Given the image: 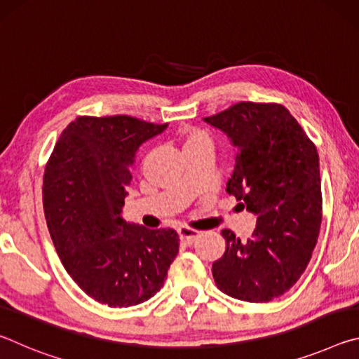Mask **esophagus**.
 <instances>
[{
  "label": "esophagus",
  "instance_id": "1",
  "mask_svg": "<svg viewBox=\"0 0 359 359\" xmlns=\"http://www.w3.org/2000/svg\"><path fill=\"white\" fill-rule=\"evenodd\" d=\"M179 234H180V239L185 242V244H191V242L196 239V238H199V231L198 229H191V228H188V226H180L179 228Z\"/></svg>",
  "mask_w": 359,
  "mask_h": 359
}]
</instances>
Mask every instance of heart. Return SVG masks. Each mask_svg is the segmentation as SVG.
<instances>
[{"mask_svg": "<svg viewBox=\"0 0 359 359\" xmlns=\"http://www.w3.org/2000/svg\"><path fill=\"white\" fill-rule=\"evenodd\" d=\"M203 141H210L208 133H204L201 130H191V131H188V135L185 137L184 147H187V145H191V144H196V142H203Z\"/></svg>", "mask_w": 359, "mask_h": 359, "instance_id": "1", "label": "heart"}]
</instances>
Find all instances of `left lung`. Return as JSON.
I'll use <instances>...</instances> for the list:
<instances>
[{"label": "left lung", "mask_w": 359, "mask_h": 359, "mask_svg": "<svg viewBox=\"0 0 359 359\" xmlns=\"http://www.w3.org/2000/svg\"><path fill=\"white\" fill-rule=\"evenodd\" d=\"M204 120L238 147L226 191L258 215L245 242L222 231L226 252L212 264L215 285L236 299L269 302L299 280L317 245L323 204L317 147L277 102L241 101Z\"/></svg>", "instance_id": "obj_1"}]
</instances>
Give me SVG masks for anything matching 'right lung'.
I'll use <instances>...</instances> for the list:
<instances>
[{"instance_id":"1","label":"right lung","mask_w":359,"mask_h":359,"mask_svg":"<svg viewBox=\"0 0 359 359\" xmlns=\"http://www.w3.org/2000/svg\"><path fill=\"white\" fill-rule=\"evenodd\" d=\"M166 126L130 115H81L46 165L42 199L58 257L72 280L109 307L150 299L179 253L174 229H147L120 217L136 151Z\"/></svg>"}]
</instances>
